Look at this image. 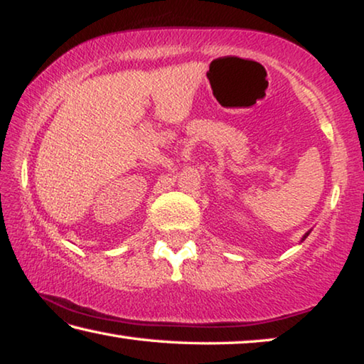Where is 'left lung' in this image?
I'll use <instances>...</instances> for the list:
<instances>
[{"label": "left lung", "mask_w": 364, "mask_h": 364, "mask_svg": "<svg viewBox=\"0 0 364 364\" xmlns=\"http://www.w3.org/2000/svg\"><path fill=\"white\" fill-rule=\"evenodd\" d=\"M307 234H309V232H307ZM307 234H306V236H307ZM306 236H304V237H306Z\"/></svg>", "instance_id": "1"}]
</instances>
